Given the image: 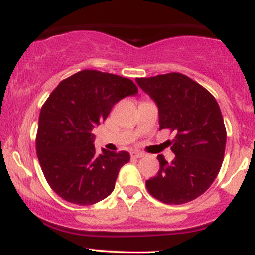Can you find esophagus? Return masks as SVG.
Instances as JSON below:
<instances>
[{"instance_id":"1","label":"esophagus","mask_w":255,"mask_h":255,"mask_svg":"<svg viewBox=\"0 0 255 255\" xmlns=\"http://www.w3.org/2000/svg\"><path fill=\"white\" fill-rule=\"evenodd\" d=\"M130 156H131V158H141V157H144L145 154L142 153V152L133 151V152H130Z\"/></svg>"}]
</instances>
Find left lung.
I'll use <instances>...</instances> for the list:
<instances>
[{
	"mask_svg": "<svg viewBox=\"0 0 255 255\" xmlns=\"http://www.w3.org/2000/svg\"><path fill=\"white\" fill-rule=\"evenodd\" d=\"M137 85L156 102L159 130L175 134L168 163L158 156L159 170L146 181L157 200L169 205L188 203L211 186L224 158L227 130L219 105L205 87L181 73L136 78Z\"/></svg>",
	"mask_w": 255,
	"mask_h": 255,
	"instance_id": "obj_1",
	"label": "left lung"
}]
</instances>
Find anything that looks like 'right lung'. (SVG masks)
Masks as SVG:
<instances>
[{
	"label": "right lung",
	"instance_id": "obj_1",
	"mask_svg": "<svg viewBox=\"0 0 255 255\" xmlns=\"http://www.w3.org/2000/svg\"><path fill=\"white\" fill-rule=\"evenodd\" d=\"M137 93L130 79L84 69L64 79L43 104L36 136L37 157L49 186L77 205L103 200L115 188L128 152L96 153L92 129L120 99Z\"/></svg>",
	"mask_w": 255,
	"mask_h": 255
}]
</instances>
